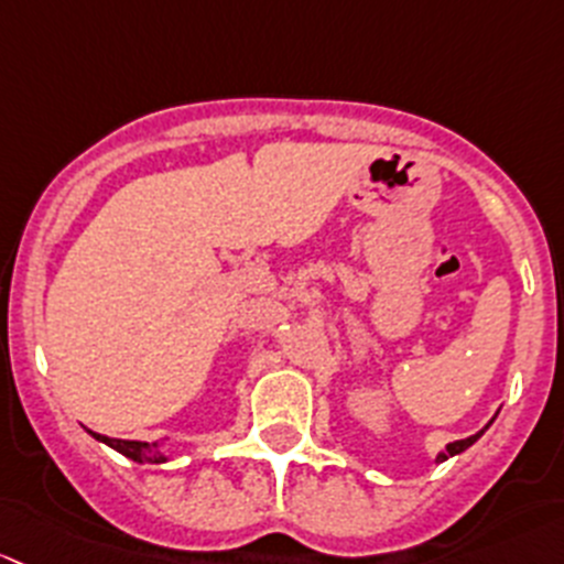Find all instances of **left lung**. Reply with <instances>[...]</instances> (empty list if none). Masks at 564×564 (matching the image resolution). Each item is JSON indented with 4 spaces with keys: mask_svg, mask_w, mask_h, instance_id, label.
Returning a JSON list of instances; mask_svg holds the SVG:
<instances>
[{
    "mask_svg": "<svg viewBox=\"0 0 564 564\" xmlns=\"http://www.w3.org/2000/svg\"><path fill=\"white\" fill-rule=\"evenodd\" d=\"M489 423H491V421H489ZM486 429H489V426H486ZM486 429H480V432H478V434H473V437H467V440H456V443H448V445H445V451H443V454H437V462H445V458H451V456L462 454V451H467L469 445H473L475 440H478L480 434L486 432Z\"/></svg>",
    "mask_w": 564,
    "mask_h": 564,
    "instance_id": "8db88e82",
    "label": "left lung"
}]
</instances>
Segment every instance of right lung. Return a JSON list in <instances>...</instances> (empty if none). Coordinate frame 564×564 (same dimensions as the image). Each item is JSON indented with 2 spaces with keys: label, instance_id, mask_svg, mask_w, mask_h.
<instances>
[{
  "label": "right lung",
  "instance_id": "obj_1",
  "mask_svg": "<svg viewBox=\"0 0 564 564\" xmlns=\"http://www.w3.org/2000/svg\"><path fill=\"white\" fill-rule=\"evenodd\" d=\"M91 437L100 440V443L110 445L113 451H119L121 456L132 458V462L138 464H162L167 462V454H162L160 445L156 443H138V440H113V437H106V434H97V432H89Z\"/></svg>",
  "mask_w": 564,
  "mask_h": 564
}]
</instances>
